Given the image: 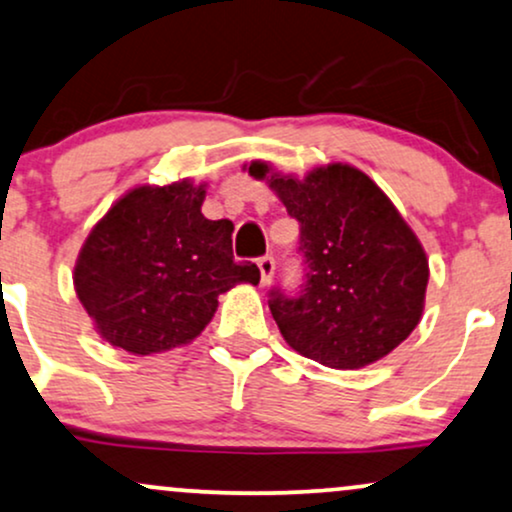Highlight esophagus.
Masks as SVG:
<instances>
[{"label":"esophagus","instance_id":"esophagus-1","mask_svg":"<svg viewBox=\"0 0 512 512\" xmlns=\"http://www.w3.org/2000/svg\"><path fill=\"white\" fill-rule=\"evenodd\" d=\"M257 267H260V274H262V286H269L274 279V269H276L274 257H269V255L260 257V260H257Z\"/></svg>","mask_w":512,"mask_h":512}]
</instances>
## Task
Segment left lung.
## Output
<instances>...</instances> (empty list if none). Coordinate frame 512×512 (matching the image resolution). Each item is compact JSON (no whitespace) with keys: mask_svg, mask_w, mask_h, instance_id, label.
I'll list each match as a JSON object with an SVG mask.
<instances>
[{"mask_svg":"<svg viewBox=\"0 0 512 512\" xmlns=\"http://www.w3.org/2000/svg\"><path fill=\"white\" fill-rule=\"evenodd\" d=\"M245 169L300 224L305 288L269 300L283 341L331 369H362L398 348L422 319L429 260L389 195L341 162L303 178L262 159Z\"/></svg>","mask_w":512,"mask_h":512,"instance_id":"1","label":"left lung"}]
</instances>
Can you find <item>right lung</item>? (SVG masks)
<instances>
[{
	"label": "right lung",
	"mask_w": 512,
	"mask_h": 512,
	"mask_svg": "<svg viewBox=\"0 0 512 512\" xmlns=\"http://www.w3.org/2000/svg\"><path fill=\"white\" fill-rule=\"evenodd\" d=\"M207 183L135 186L92 226L73 267V288L97 334L133 355L188 346L212 322L219 295L260 283L233 260L229 219L202 214Z\"/></svg>",
	"instance_id": "add662e5"
}]
</instances>
